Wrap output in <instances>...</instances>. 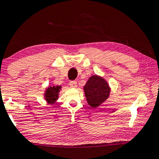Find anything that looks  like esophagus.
I'll return each mask as SVG.
<instances>
[{"label": "esophagus", "mask_w": 159, "mask_h": 159, "mask_svg": "<svg viewBox=\"0 0 159 159\" xmlns=\"http://www.w3.org/2000/svg\"><path fill=\"white\" fill-rule=\"evenodd\" d=\"M76 84H77V83H76V81H70V83H69V85H70V86L71 88H76V86H77V85H76Z\"/></svg>", "instance_id": "34e87169"}]
</instances>
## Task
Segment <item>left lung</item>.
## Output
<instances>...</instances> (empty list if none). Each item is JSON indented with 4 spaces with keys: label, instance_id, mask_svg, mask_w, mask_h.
Instances as JSON below:
<instances>
[{
    "label": "left lung",
    "instance_id": "obj_1",
    "mask_svg": "<svg viewBox=\"0 0 159 159\" xmlns=\"http://www.w3.org/2000/svg\"><path fill=\"white\" fill-rule=\"evenodd\" d=\"M83 89L88 103L93 108L99 106L106 100L111 92L106 80L97 75L91 76Z\"/></svg>",
    "mask_w": 159,
    "mask_h": 159
}]
</instances>
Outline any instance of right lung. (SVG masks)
<instances>
[{
	"instance_id": "1",
	"label": "right lung",
	"mask_w": 159,
	"mask_h": 159,
	"mask_svg": "<svg viewBox=\"0 0 159 159\" xmlns=\"http://www.w3.org/2000/svg\"><path fill=\"white\" fill-rule=\"evenodd\" d=\"M61 90V86H49L46 89L44 93V98L47 102L54 104L58 99L59 93Z\"/></svg>"
}]
</instances>
